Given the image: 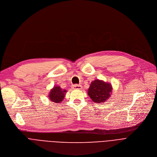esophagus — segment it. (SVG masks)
<instances>
[{"label":"esophagus","instance_id":"obj_1","mask_svg":"<svg viewBox=\"0 0 157 157\" xmlns=\"http://www.w3.org/2000/svg\"><path fill=\"white\" fill-rule=\"evenodd\" d=\"M73 88L74 89H78V90H80V89H82V87L80 85H77L76 84V85L73 86Z\"/></svg>","mask_w":157,"mask_h":157}]
</instances>
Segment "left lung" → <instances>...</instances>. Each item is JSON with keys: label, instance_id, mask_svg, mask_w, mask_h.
<instances>
[{"label": "left lung", "instance_id": "1", "mask_svg": "<svg viewBox=\"0 0 157 157\" xmlns=\"http://www.w3.org/2000/svg\"><path fill=\"white\" fill-rule=\"evenodd\" d=\"M112 93V85L99 79L92 82L88 89V95L96 103L105 102L111 96Z\"/></svg>", "mask_w": 157, "mask_h": 157}]
</instances>
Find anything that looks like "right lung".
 Here are the masks:
<instances>
[{
	"label": "right lung",
	"instance_id": "right-lung-1",
	"mask_svg": "<svg viewBox=\"0 0 157 157\" xmlns=\"http://www.w3.org/2000/svg\"><path fill=\"white\" fill-rule=\"evenodd\" d=\"M66 93V90L62 89L59 86H55L50 91L49 94V99L51 101H52L55 103H61L64 99Z\"/></svg>",
	"mask_w": 157,
	"mask_h": 157
}]
</instances>
